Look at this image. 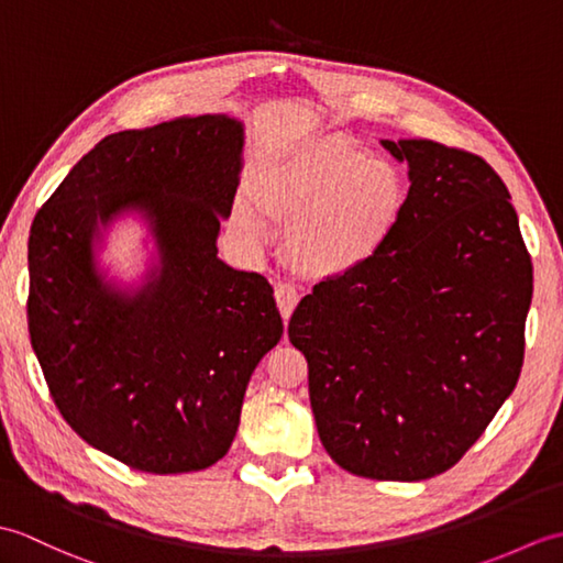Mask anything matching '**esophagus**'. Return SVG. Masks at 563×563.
Instances as JSON below:
<instances>
[{
    "instance_id": "1",
    "label": "esophagus",
    "mask_w": 563,
    "mask_h": 563,
    "mask_svg": "<svg viewBox=\"0 0 563 563\" xmlns=\"http://www.w3.org/2000/svg\"><path fill=\"white\" fill-rule=\"evenodd\" d=\"M275 302H278L283 319H290L292 309L297 307V302H300V290H297V285L288 280L275 285Z\"/></svg>"
}]
</instances>
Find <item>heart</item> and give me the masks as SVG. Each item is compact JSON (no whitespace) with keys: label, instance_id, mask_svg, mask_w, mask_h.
<instances>
[{"label":"heart","instance_id":"heart-1","mask_svg":"<svg viewBox=\"0 0 563 563\" xmlns=\"http://www.w3.org/2000/svg\"><path fill=\"white\" fill-rule=\"evenodd\" d=\"M254 200L288 222L290 258L312 275H341L363 266L397 227L406 188L399 169L341 140H312L268 159L254 176ZM254 202L239 198L232 222L249 239L263 232Z\"/></svg>","mask_w":563,"mask_h":563}]
</instances>
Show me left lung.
<instances>
[{"instance_id": "obj_1", "label": "left lung", "mask_w": 563, "mask_h": 563, "mask_svg": "<svg viewBox=\"0 0 563 563\" xmlns=\"http://www.w3.org/2000/svg\"><path fill=\"white\" fill-rule=\"evenodd\" d=\"M382 145L409 164L401 218L373 258L302 297L288 336L331 460L423 482L462 460L518 385L532 261L482 157L433 140Z\"/></svg>"}]
</instances>
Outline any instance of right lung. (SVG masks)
<instances>
[{"mask_svg":"<svg viewBox=\"0 0 563 563\" xmlns=\"http://www.w3.org/2000/svg\"><path fill=\"white\" fill-rule=\"evenodd\" d=\"M244 125L184 115L103 137L71 166L29 236V333L79 438L150 474L208 470L230 450L246 385L283 336L271 283L218 258ZM148 222L158 263L118 289L92 244L118 213Z\"/></svg>","mask_w":563,"mask_h":563,"instance_id":"obj_1","label":"right lung"}]
</instances>
